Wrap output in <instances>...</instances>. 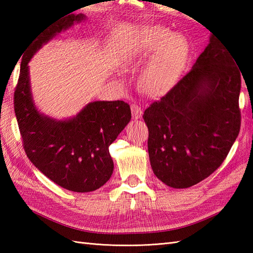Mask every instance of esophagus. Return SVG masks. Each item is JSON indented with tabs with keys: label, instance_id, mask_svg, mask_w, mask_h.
<instances>
[{
	"label": "esophagus",
	"instance_id": "1",
	"mask_svg": "<svg viewBox=\"0 0 253 253\" xmlns=\"http://www.w3.org/2000/svg\"><path fill=\"white\" fill-rule=\"evenodd\" d=\"M131 114L133 120H140L142 117V110L141 107L138 104H132L131 105Z\"/></svg>",
	"mask_w": 253,
	"mask_h": 253
}]
</instances>
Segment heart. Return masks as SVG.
Masks as SVG:
<instances>
[{"instance_id": "b5f03b06", "label": "heart", "mask_w": 253, "mask_h": 253, "mask_svg": "<svg viewBox=\"0 0 253 253\" xmlns=\"http://www.w3.org/2000/svg\"><path fill=\"white\" fill-rule=\"evenodd\" d=\"M171 35L163 29L153 31L151 39L143 46V51L150 54H157L147 67L141 76L143 89L150 93L162 91L174 82L179 75L184 49L179 42H170L168 45Z\"/></svg>"}]
</instances>
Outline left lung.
I'll return each mask as SVG.
<instances>
[{
    "mask_svg": "<svg viewBox=\"0 0 253 253\" xmlns=\"http://www.w3.org/2000/svg\"><path fill=\"white\" fill-rule=\"evenodd\" d=\"M213 35L190 72L144 111L154 175L182 189L206 179L227 157L240 129V72Z\"/></svg>",
    "mask_w": 253,
    "mask_h": 253,
    "instance_id": "left-lung-1",
    "label": "left lung"
}]
</instances>
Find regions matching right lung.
I'll use <instances>...</instances> for the list:
<instances>
[{"mask_svg": "<svg viewBox=\"0 0 253 253\" xmlns=\"http://www.w3.org/2000/svg\"><path fill=\"white\" fill-rule=\"evenodd\" d=\"M85 20L72 14L42 30L21 54L14 109L24 148L31 163L56 185L75 192L99 189L111 178L114 163L109 151L130 122V106L124 101H94L76 115L63 120L40 112L32 95L29 62L61 31Z\"/></svg>", "mask_w": 253, "mask_h": 253, "instance_id": "obj_1", "label": "right lung"}]
</instances>
